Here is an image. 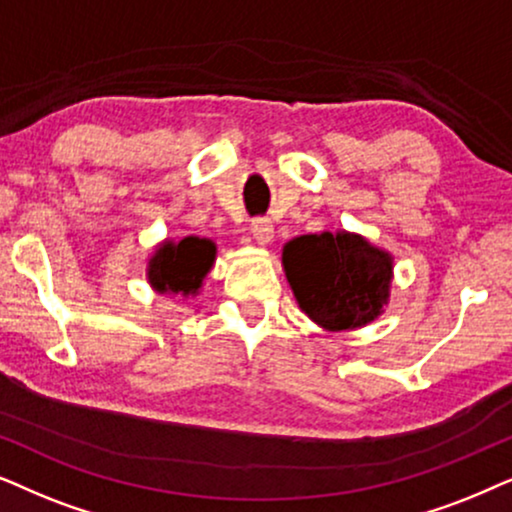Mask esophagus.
Listing matches in <instances>:
<instances>
[{"mask_svg": "<svg viewBox=\"0 0 512 512\" xmlns=\"http://www.w3.org/2000/svg\"><path fill=\"white\" fill-rule=\"evenodd\" d=\"M250 234L257 245H269L274 241V224H271L269 217H257L250 224Z\"/></svg>", "mask_w": 512, "mask_h": 512, "instance_id": "34e87169", "label": "esophagus"}]
</instances>
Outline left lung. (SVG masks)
<instances>
[{
    "instance_id": "1",
    "label": "left lung",
    "mask_w": 512,
    "mask_h": 512,
    "mask_svg": "<svg viewBox=\"0 0 512 512\" xmlns=\"http://www.w3.org/2000/svg\"><path fill=\"white\" fill-rule=\"evenodd\" d=\"M283 269L299 309L330 332L372 323L391 295L393 257L349 231L292 238Z\"/></svg>"
}]
</instances>
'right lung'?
I'll return each mask as SVG.
<instances>
[{
	"label": "right lung",
	"mask_w": 512,
	"mask_h": 512,
	"mask_svg": "<svg viewBox=\"0 0 512 512\" xmlns=\"http://www.w3.org/2000/svg\"><path fill=\"white\" fill-rule=\"evenodd\" d=\"M215 243L208 238L185 236L182 241H163L149 257L147 278L156 292L196 295L203 278L215 264Z\"/></svg>",
	"instance_id": "1"
}]
</instances>
